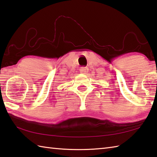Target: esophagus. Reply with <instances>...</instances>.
Segmentation results:
<instances>
[{
  "mask_svg": "<svg viewBox=\"0 0 157 157\" xmlns=\"http://www.w3.org/2000/svg\"><path fill=\"white\" fill-rule=\"evenodd\" d=\"M88 72H89V68L87 67H82V68H81V69H80V72H81V74L85 75L87 74Z\"/></svg>",
  "mask_w": 157,
  "mask_h": 157,
  "instance_id": "1",
  "label": "esophagus"
}]
</instances>
